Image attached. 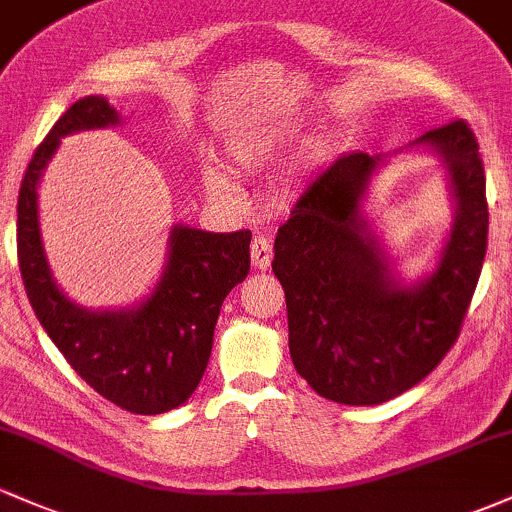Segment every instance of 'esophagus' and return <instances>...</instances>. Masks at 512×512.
<instances>
[{
	"label": "esophagus",
	"instance_id": "34e87169",
	"mask_svg": "<svg viewBox=\"0 0 512 512\" xmlns=\"http://www.w3.org/2000/svg\"><path fill=\"white\" fill-rule=\"evenodd\" d=\"M250 257H252V267L255 269H269V264H272V245H269L267 236L252 238Z\"/></svg>",
	"mask_w": 512,
	"mask_h": 512
}]
</instances>
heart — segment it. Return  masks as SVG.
Masks as SVG:
<instances>
[{"instance_id": "b5f03b06", "label": "heart", "mask_w": 512, "mask_h": 512, "mask_svg": "<svg viewBox=\"0 0 512 512\" xmlns=\"http://www.w3.org/2000/svg\"><path fill=\"white\" fill-rule=\"evenodd\" d=\"M301 137H303V122H298V120L286 122V125L276 127L272 134H267V137H264L262 142L252 149L250 158H255V161H269V158L279 156L281 151L291 149L293 144L301 142ZM334 151H337V144H334L332 137H315L313 142L308 144V151H305V161H308L310 166H320V163L330 161V158L334 156ZM204 187H207L209 195L216 199H231L233 197L231 182L223 178L219 170H214V168H209L207 173H204Z\"/></svg>"}]
</instances>
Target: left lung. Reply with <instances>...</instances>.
Wrapping results in <instances>:
<instances>
[{
	"instance_id": "8db88e82",
	"label": "left lung",
	"mask_w": 512,
	"mask_h": 512,
	"mask_svg": "<svg viewBox=\"0 0 512 512\" xmlns=\"http://www.w3.org/2000/svg\"><path fill=\"white\" fill-rule=\"evenodd\" d=\"M411 146L445 168L455 209L421 279H402L363 209L390 154L339 156L276 233L272 269L286 293L291 361L317 395L337 404H380L424 380L455 344L477 289L489 233L477 139L455 120Z\"/></svg>"
}]
</instances>
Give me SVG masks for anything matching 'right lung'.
Returning a JSON list of instances; mask_svg holds the SVG:
<instances>
[{
  "mask_svg": "<svg viewBox=\"0 0 512 512\" xmlns=\"http://www.w3.org/2000/svg\"><path fill=\"white\" fill-rule=\"evenodd\" d=\"M120 125L103 96L64 113L35 149L16 207L19 267L35 317L62 356L98 395L132 414H163L190 399L214 344L223 298L250 272V231L209 233L175 223L163 272L129 308H84L52 276L38 216V185L62 137Z\"/></svg>",
  "mask_w": 512,
  "mask_h": 512,
  "instance_id": "1",
  "label": "right lung"
}]
</instances>
